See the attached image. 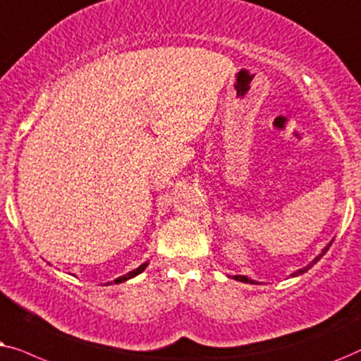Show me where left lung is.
<instances>
[{
	"instance_id": "1",
	"label": "left lung",
	"mask_w": 361,
	"mask_h": 361,
	"mask_svg": "<svg viewBox=\"0 0 361 361\" xmlns=\"http://www.w3.org/2000/svg\"><path fill=\"white\" fill-rule=\"evenodd\" d=\"M331 243H334V241H331ZM331 243L329 244V246H326V247H324V251H322L320 252V256H317L315 259H314V261H312L310 264H309V266H307V267H304V269H299V271H295L294 274H292V277H295V276H300V274H304V272H307V271H309V269L312 267V266H314V264L317 262V261H320V257L322 256H324V254L326 252V251H329V247L331 246ZM233 279H236V281H241V282H247V284H256V282H254V281H251V279H247L246 276H234Z\"/></svg>"
}]
</instances>
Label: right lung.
<instances>
[{
    "label": "right lung",
    "instance_id": "obj_1",
    "mask_svg": "<svg viewBox=\"0 0 361 361\" xmlns=\"http://www.w3.org/2000/svg\"><path fill=\"white\" fill-rule=\"evenodd\" d=\"M145 267H147V264H142L140 267H137L135 271H132V272H128V274H125V276H122V277H118V279H115V284H120V282H123V281H128V279H132V277H135V276H138V274L140 272H143L145 271Z\"/></svg>",
    "mask_w": 361,
    "mask_h": 361
}]
</instances>
